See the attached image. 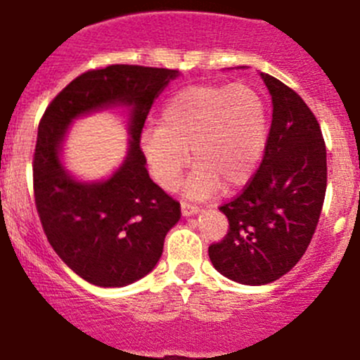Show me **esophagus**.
I'll use <instances>...</instances> for the list:
<instances>
[{"label":"esophagus","instance_id":"34e87169","mask_svg":"<svg viewBox=\"0 0 360 360\" xmlns=\"http://www.w3.org/2000/svg\"><path fill=\"white\" fill-rule=\"evenodd\" d=\"M181 212H183L184 217H191V215L198 214L200 209L196 205H191V203L183 202V203H181Z\"/></svg>","mask_w":360,"mask_h":360}]
</instances>
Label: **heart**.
I'll use <instances>...</instances> for the list:
<instances>
[{"label": "heart", "instance_id": "obj_1", "mask_svg": "<svg viewBox=\"0 0 360 360\" xmlns=\"http://www.w3.org/2000/svg\"><path fill=\"white\" fill-rule=\"evenodd\" d=\"M269 122L259 91L248 84H202L177 91L162 110L160 126L143 134L148 167L165 190H176L191 162L184 193L205 200L221 186L243 184L266 150Z\"/></svg>", "mask_w": 360, "mask_h": 360}]
</instances>
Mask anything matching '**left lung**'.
<instances>
[{"instance_id":"1","label":"left lung","mask_w":360,"mask_h":360,"mask_svg":"<svg viewBox=\"0 0 360 360\" xmlns=\"http://www.w3.org/2000/svg\"><path fill=\"white\" fill-rule=\"evenodd\" d=\"M245 69V67H241ZM272 100L262 164L245 191L222 205L229 231L209 247L212 266L240 285L276 281L307 250L326 195V146L305 101L260 72Z\"/></svg>"}]
</instances>
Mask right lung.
<instances>
[{
	"instance_id": "right-lung-1",
	"label": "right lung",
	"mask_w": 360,
	"mask_h": 360,
	"mask_svg": "<svg viewBox=\"0 0 360 360\" xmlns=\"http://www.w3.org/2000/svg\"><path fill=\"white\" fill-rule=\"evenodd\" d=\"M179 70L108 65L70 82L44 112L34 153L37 214L56 255L101 288L145 278L160 260L165 234L181 219L176 200L150 179L139 148L143 126L158 94ZM128 113V153L105 180H77L63 162L71 124L101 110Z\"/></svg>"
}]
</instances>
